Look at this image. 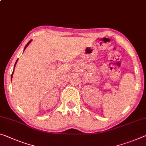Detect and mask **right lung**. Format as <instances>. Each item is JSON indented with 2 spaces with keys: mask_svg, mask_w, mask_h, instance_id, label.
I'll use <instances>...</instances> for the list:
<instances>
[{
  "mask_svg": "<svg viewBox=\"0 0 146 146\" xmlns=\"http://www.w3.org/2000/svg\"><path fill=\"white\" fill-rule=\"evenodd\" d=\"M31 41H32V40H30V41H29V42H28V43L27 44V45H26V46H25V48H26V47H27V46H28V45H29V44L30 43H31ZM17 61H16V62H15V66H14V68H15V64H16V63H17ZM13 72H12V74H11V78H12V75H13Z\"/></svg>",
  "mask_w": 146,
  "mask_h": 146,
  "instance_id": "right-lung-1",
  "label": "right lung"
}]
</instances>
